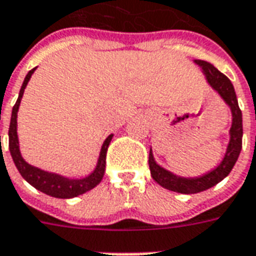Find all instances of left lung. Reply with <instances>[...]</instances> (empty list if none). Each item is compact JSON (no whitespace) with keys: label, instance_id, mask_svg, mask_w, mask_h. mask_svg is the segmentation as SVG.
Returning <instances> with one entry per match:
<instances>
[{"label":"left lung","instance_id":"obj_1","mask_svg":"<svg viewBox=\"0 0 256 256\" xmlns=\"http://www.w3.org/2000/svg\"><path fill=\"white\" fill-rule=\"evenodd\" d=\"M194 62L202 69L207 84L222 98V100L226 104L232 113L229 142H228L226 151L224 154L222 160L217 166L203 173L202 176L182 177L162 168L160 164H156L151 148L150 154H148V166H150L151 177L161 187L166 188L169 191L188 194V195L206 191L208 188L214 187L220 182H222L224 178L230 173L234 164L238 161L240 151H242V142H243V117H242V110L238 108L236 92H234L230 80L207 61L194 60Z\"/></svg>","mask_w":256,"mask_h":256}]
</instances>
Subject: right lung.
<instances>
[{"instance_id": "right-lung-1", "label": "right lung", "mask_w": 256, "mask_h": 256, "mask_svg": "<svg viewBox=\"0 0 256 256\" xmlns=\"http://www.w3.org/2000/svg\"><path fill=\"white\" fill-rule=\"evenodd\" d=\"M35 69L36 68L31 69L26 76L23 86H22L20 92H18V100H16V104H14L12 109L10 126H9V151H10L12 160L16 168H18V173L23 176L24 180L28 184H31L34 188H36V190L44 192L46 195L60 198V199H70V198L78 196V195H83L90 190L96 187L102 180L104 174H105L106 152H108V147H109L110 142L113 139V134L108 136L105 142H104V144L100 147L98 162L95 165L94 170L91 172L88 176L82 177V178H69V177H65L62 174H58V173L44 170V169H39V168L30 165L22 156L20 146H18V112L22 98H23L24 90L28 84L30 79L35 72Z\"/></svg>"}]
</instances>
